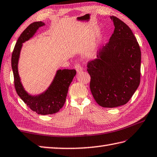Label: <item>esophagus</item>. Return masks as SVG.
<instances>
[{
    "mask_svg": "<svg viewBox=\"0 0 157 157\" xmlns=\"http://www.w3.org/2000/svg\"><path fill=\"white\" fill-rule=\"evenodd\" d=\"M75 70L77 71V72H78V73H80L81 71H82V67H81V65H79L78 64H75Z\"/></svg>",
    "mask_w": 157,
    "mask_h": 157,
    "instance_id": "esophagus-1",
    "label": "esophagus"
}]
</instances>
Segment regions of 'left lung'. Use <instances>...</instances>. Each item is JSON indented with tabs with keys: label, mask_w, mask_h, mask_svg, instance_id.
Here are the masks:
<instances>
[{
	"label": "left lung",
	"mask_w": 157,
	"mask_h": 157,
	"mask_svg": "<svg viewBox=\"0 0 157 157\" xmlns=\"http://www.w3.org/2000/svg\"><path fill=\"white\" fill-rule=\"evenodd\" d=\"M110 18L114 33L87 64L91 93L104 108L126 104L139 86L141 75V50L132 31L117 17Z\"/></svg>",
	"instance_id": "left-lung-1"
}]
</instances>
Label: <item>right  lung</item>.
<instances>
[{
    "label": "right lung",
    "mask_w": 157,
    "mask_h": 157,
    "mask_svg": "<svg viewBox=\"0 0 157 157\" xmlns=\"http://www.w3.org/2000/svg\"><path fill=\"white\" fill-rule=\"evenodd\" d=\"M44 25V22L41 21L29 25L20 36L11 56V67L17 94L31 110L43 115L58 113L63 107L69 87L76 75V71L74 69H58L49 86L42 93L31 95L25 90L18 73V62L22 44L33 38L39 28Z\"/></svg>",
    "instance_id": "1"
}]
</instances>
